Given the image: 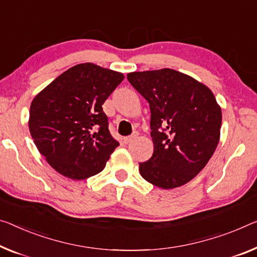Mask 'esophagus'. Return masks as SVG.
Here are the masks:
<instances>
[{"label": "esophagus", "mask_w": 257, "mask_h": 257, "mask_svg": "<svg viewBox=\"0 0 257 257\" xmlns=\"http://www.w3.org/2000/svg\"><path fill=\"white\" fill-rule=\"evenodd\" d=\"M137 137H138V133H134L133 136H130V137H125L123 139L124 144H130V142H132L134 139H137Z\"/></svg>", "instance_id": "obj_1"}]
</instances>
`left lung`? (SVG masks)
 <instances>
[{"instance_id": "8db88e82", "label": "left lung", "mask_w": 257, "mask_h": 257, "mask_svg": "<svg viewBox=\"0 0 257 257\" xmlns=\"http://www.w3.org/2000/svg\"><path fill=\"white\" fill-rule=\"evenodd\" d=\"M151 106L153 156L139 163L142 178L163 189L187 184L206 167L219 142L222 109L202 82L172 69L127 74Z\"/></svg>"}]
</instances>
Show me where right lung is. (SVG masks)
I'll list each match as a JSON object with an SVG mask.
<instances>
[{"label":"right lung","mask_w":257,"mask_h":257,"mask_svg":"<svg viewBox=\"0 0 257 257\" xmlns=\"http://www.w3.org/2000/svg\"><path fill=\"white\" fill-rule=\"evenodd\" d=\"M124 74L93 63L74 65L33 98L29 128L51 168L73 180L104 169L118 147L102 104Z\"/></svg>","instance_id":"right-lung-1"}]
</instances>
